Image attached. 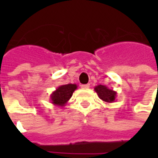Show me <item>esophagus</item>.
<instances>
[{"instance_id": "1", "label": "esophagus", "mask_w": 158, "mask_h": 158, "mask_svg": "<svg viewBox=\"0 0 158 158\" xmlns=\"http://www.w3.org/2000/svg\"><path fill=\"white\" fill-rule=\"evenodd\" d=\"M81 87L83 88V89H89V87H90V84H83V85H81Z\"/></svg>"}]
</instances>
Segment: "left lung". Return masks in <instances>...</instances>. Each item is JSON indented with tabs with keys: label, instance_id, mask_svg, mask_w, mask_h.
Listing matches in <instances>:
<instances>
[{
	"label": "left lung",
	"instance_id": "8db88e82",
	"mask_svg": "<svg viewBox=\"0 0 158 158\" xmlns=\"http://www.w3.org/2000/svg\"><path fill=\"white\" fill-rule=\"evenodd\" d=\"M94 90L98 94V96L99 97V98L102 99L105 102L111 103V102H114L116 99L117 93L112 89H108L105 85L99 84L94 88Z\"/></svg>",
	"mask_w": 158,
	"mask_h": 158
}]
</instances>
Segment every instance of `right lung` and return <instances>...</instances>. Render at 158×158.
<instances>
[{"instance_id": "add662e5", "label": "right lung", "mask_w": 158, "mask_h": 158, "mask_svg": "<svg viewBox=\"0 0 158 158\" xmlns=\"http://www.w3.org/2000/svg\"><path fill=\"white\" fill-rule=\"evenodd\" d=\"M78 86L75 84H68L58 87L51 94V102L57 106H64L73 95Z\"/></svg>"}]
</instances>
